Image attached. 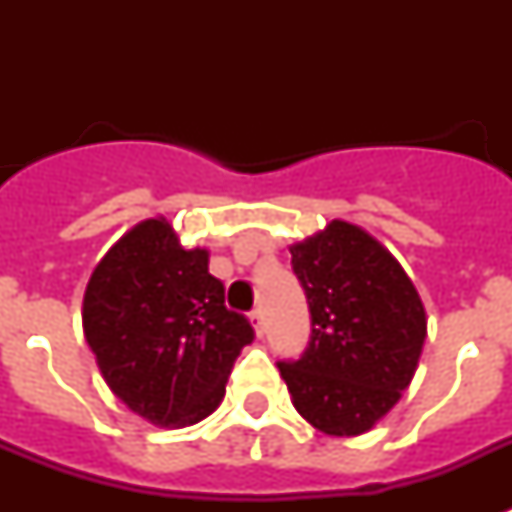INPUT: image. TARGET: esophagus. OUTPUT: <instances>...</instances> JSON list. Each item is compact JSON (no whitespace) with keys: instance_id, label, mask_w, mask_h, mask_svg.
Returning <instances> with one entry per match:
<instances>
[{"instance_id":"1","label":"esophagus","mask_w":512,"mask_h":512,"mask_svg":"<svg viewBox=\"0 0 512 512\" xmlns=\"http://www.w3.org/2000/svg\"><path fill=\"white\" fill-rule=\"evenodd\" d=\"M249 324H252V329H255V335L257 337H263L265 332V319H263V311L257 308V311L249 313Z\"/></svg>"}]
</instances>
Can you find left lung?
Instances as JSON below:
<instances>
[{"label":"left lung","instance_id":"obj_1","mask_svg":"<svg viewBox=\"0 0 512 512\" xmlns=\"http://www.w3.org/2000/svg\"><path fill=\"white\" fill-rule=\"evenodd\" d=\"M311 308V340L297 361H279L292 404L327 436H361L409 388L425 308L396 257L345 220L289 247Z\"/></svg>","mask_w":512,"mask_h":512}]
</instances>
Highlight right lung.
<instances>
[{
  "label": "right lung",
  "mask_w": 512,
  "mask_h": 512,
  "mask_svg": "<svg viewBox=\"0 0 512 512\" xmlns=\"http://www.w3.org/2000/svg\"><path fill=\"white\" fill-rule=\"evenodd\" d=\"M82 324L108 388L159 428L215 412L233 361L255 340L225 308L207 249H185L164 217L135 225L95 265Z\"/></svg>",
  "instance_id": "obj_1"
}]
</instances>
